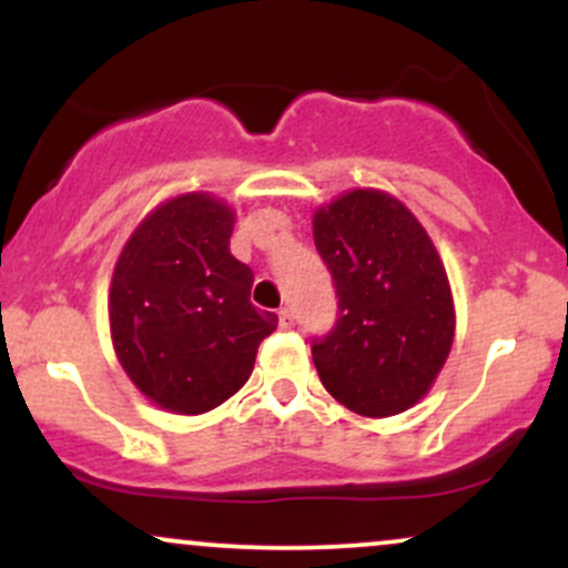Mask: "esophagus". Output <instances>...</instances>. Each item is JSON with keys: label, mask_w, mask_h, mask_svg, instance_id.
<instances>
[{"label": "esophagus", "mask_w": 568, "mask_h": 568, "mask_svg": "<svg viewBox=\"0 0 568 568\" xmlns=\"http://www.w3.org/2000/svg\"><path fill=\"white\" fill-rule=\"evenodd\" d=\"M277 317H280V328H293V325H296V317H293L288 306H283V310L277 312Z\"/></svg>", "instance_id": "34e87169"}]
</instances>
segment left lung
Returning <instances> with one entry per match:
<instances>
[{
    "mask_svg": "<svg viewBox=\"0 0 568 568\" xmlns=\"http://www.w3.org/2000/svg\"><path fill=\"white\" fill-rule=\"evenodd\" d=\"M315 247L336 288V323L312 361L338 403L363 416L414 406L454 342V302L433 240L389 194L355 189L315 213Z\"/></svg>",
    "mask_w": 568,
    "mask_h": 568,
    "instance_id": "8db88e82",
    "label": "left lung"
}]
</instances>
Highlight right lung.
<instances>
[{"instance_id": "add662e5", "label": "right lung", "mask_w": 568, "mask_h": 568, "mask_svg": "<svg viewBox=\"0 0 568 568\" xmlns=\"http://www.w3.org/2000/svg\"><path fill=\"white\" fill-rule=\"evenodd\" d=\"M234 213L207 194L160 205L116 262L109 321L122 368L175 414L221 406L251 376L275 312L251 304L253 272L230 251Z\"/></svg>"}]
</instances>
